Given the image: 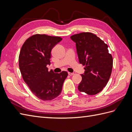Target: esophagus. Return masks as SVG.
<instances>
[{
    "label": "esophagus",
    "instance_id": "esophagus-1",
    "mask_svg": "<svg viewBox=\"0 0 132 132\" xmlns=\"http://www.w3.org/2000/svg\"><path fill=\"white\" fill-rule=\"evenodd\" d=\"M74 73H73L68 72V75H74Z\"/></svg>",
    "mask_w": 132,
    "mask_h": 132
}]
</instances>
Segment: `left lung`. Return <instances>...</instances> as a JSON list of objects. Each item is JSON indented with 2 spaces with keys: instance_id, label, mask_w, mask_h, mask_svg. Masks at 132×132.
<instances>
[{
  "instance_id": "1",
  "label": "left lung",
  "mask_w": 132,
  "mask_h": 132,
  "mask_svg": "<svg viewBox=\"0 0 132 132\" xmlns=\"http://www.w3.org/2000/svg\"><path fill=\"white\" fill-rule=\"evenodd\" d=\"M76 43L79 63L85 66L78 90L87 95L101 91L109 81L113 66L107 45L96 35L82 32L70 37Z\"/></svg>"
}]
</instances>
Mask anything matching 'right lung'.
<instances>
[{"label":"right lung","mask_w":132,"mask_h":132,"mask_svg":"<svg viewBox=\"0 0 132 132\" xmlns=\"http://www.w3.org/2000/svg\"><path fill=\"white\" fill-rule=\"evenodd\" d=\"M62 40L59 37L36 34L23 44L19 57V68L23 80L36 96L52 100L61 94L67 71L54 73L47 67L51 64L53 48Z\"/></svg>","instance_id":"1"}]
</instances>
